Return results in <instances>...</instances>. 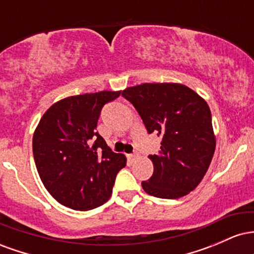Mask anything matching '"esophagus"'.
<instances>
[{"label":"esophagus","mask_w":254,"mask_h":254,"mask_svg":"<svg viewBox=\"0 0 254 254\" xmlns=\"http://www.w3.org/2000/svg\"><path fill=\"white\" fill-rule=\"evenodd\" d=\"M127 157H129L130 161H133V160H136L137 157H138V155H137L136 153H133V154H129V155H127Z\"/></svg>","instance_id":"1"}]
</instances>
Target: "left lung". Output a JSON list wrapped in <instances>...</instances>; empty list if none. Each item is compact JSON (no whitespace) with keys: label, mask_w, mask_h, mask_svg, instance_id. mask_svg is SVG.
<instances>
[{"label":"left lung","mask_w":254,"mask_h":254,"mask_svg":"<svg viewBox=\"0 0 254 254\" xmlns=\"http://www.w3.org/2000/svg\"><path fill=\"white\" fill-rule=\"evenodd\" d=\"M122 95L133 105L148 133L162 137L159 154L149 155L154 173L142 182L143 190L165 199L190 193L205 176L216 145L208 104L180 83H143Z\"/></svg>","instance_id":"1"}]
</instances>
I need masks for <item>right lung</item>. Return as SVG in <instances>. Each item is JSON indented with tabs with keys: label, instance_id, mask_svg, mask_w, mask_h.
I'll use <instances>...</instances> for the list:
<instances>
[{
	"label": "right lung",
	"instance_id": "1",
	"mask_svg": "<svg viewBox=\"0 0 254 254\" xmlns=\"http://www.w3.org/2000/svg\"><path fill=\"white\" fill-rule=\"evenodd\" d=\"M121 92L104 90L57 101L44 113L33 135L38 173L58 203L87 211L110 199L116 177L127 165L97 131L105 104Z\"/></svg>",
	"mask_w": 254,
	"mask_h": 254
}]
</instances>
